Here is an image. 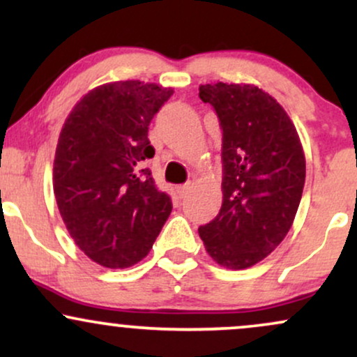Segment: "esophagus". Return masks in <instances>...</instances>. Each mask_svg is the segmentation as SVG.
Wrapping results in <instances>:
<instances>
[{
    "label": "esophagus",
    "mask_w": 357,
    "mask_h": 357,
    "mask_svg": "<svg viewBox=\"0 0 357 357\" xmlns=\"http://www.w3.org/2000/svg\"><path fill=\"white\" fill-rule=\"evenodd\" d=\"M178 195H179V198H186L188 195H190V191H191V183H186V184H181V186H178Z\"/></svg>",
    "instance_id": "34e87169"
}]
</instances>
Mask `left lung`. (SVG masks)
I'll use <instances>...</instances> for the list:
<instances>
[{"label":"left lung","mask_w":357,"mask_h":357,"mask_svg":"<svg viewBox=\"0 0 357 357\" xmlns=\"http://www.w3.org/2000/svg\"><path fill=\"white\" fill-rule=\"evenodd\" d=\"M199 99L213 105L223 130V203L198 233L221 267H253L296 218L305 183L301 137L284 107L257 85H199Z\"/></svg>","instance_id":"1"}]
</instances>
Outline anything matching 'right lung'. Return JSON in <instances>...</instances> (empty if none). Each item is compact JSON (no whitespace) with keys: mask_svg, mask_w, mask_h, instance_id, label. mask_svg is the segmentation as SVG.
<instances>
[{"mask_svg":"<svg viewBox=\"0 0 357 357\" xmlns=\"http://www.w3.org/2000/svg\"><path fill=\"white\" fill-rule=\"evenodd\" d=\"M171 87L121 80L85 93L68 114L53 161V192L68 233L90 260L127 268L153 248L173 210L142 161L147 130Z\"/></svg>","mask_w":357,"mask_h":357,"instance_id":"1","label":"right lung"}]
</instances>
